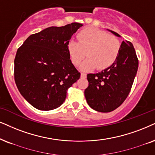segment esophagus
<instances>
[{
    "instance_id": "obj_1",
    "label": "esophagus",
    "mask_w": 155,
    "mask_h": 155,
    "mask_svg": "<svg viewBox=\"0 0 155 155\" xmlns=\"http://www.w3.org/2000/svg\"><path fill=\"white\" fill-rule=\"evenodd\" d=\"M81 78H86L87 77V74L85 73H83V72H81Z\"/></svg>"
}]
</instances>
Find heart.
Listing matches in <instances>:
<instances>
[{
  "mask_svg": "<svg viewBox=\"0 0 155 155\" xmlns=\"http://www.w3.org/2000/svg\"><path fill=\"white\" fill-rule=\"evenodd\" d=\"M78 40H71L68 44V51L72 64L78 66L86 56L82 64L83 70H103L109 67L117 60L120 51L119 39L114 35L94 28H87L78 34Z\"/></svg>",
  "mask_w": 155,
  "mask_h": 155,
  "instance_id": "obj_1",
  "label": "heart"
}]
</instances>
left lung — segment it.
I'll list each match as a JSON object with an SVG mask.
<instances>
[{"mask_svg": "<svg viewBox=\"0 0 155 155\" xmlns=\"http://www.w3.org/2000/svg\"><path fill=\"white\" fill-rule=\"evenodd\" d=\"M138 65L132 43L122 41L118 57L112 65L97 74H87L89 86L84 95L88 104L99 112H110L118 108L130 94Z\"/></svg>", "mask_w": 155, "mask_h": 155, "instance_id": "1", "label": "left lung"}]
</instances>
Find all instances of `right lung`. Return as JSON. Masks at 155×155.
<instances>
[{
    "label": "right lung",
    "mask_w": 155,
    "mask_h": 155,
    "mask_svg": "<svg viewBox=\"0 0 155 155\" xmlns=\"http://www.w3.org/2000/svg\"><path fill=\"white\" fill-rule=\"evenodd\" d=\"M72 23L31 35L18 48L14 79L25 99L39 110H52L65 101L67 90L81 74L71 63L68 44L82 26Z\"/></svg>",
    "instance_id": "obj_1"
}]
</instances>
